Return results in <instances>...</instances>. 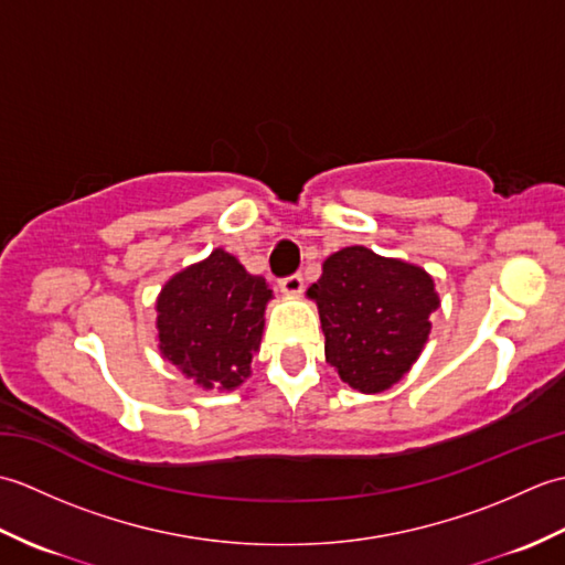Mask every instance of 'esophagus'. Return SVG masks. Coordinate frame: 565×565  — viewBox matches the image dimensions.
<instances>
[{"label": "esophagus", "mask_w": 565, "mask_h": 565, "mask_svg": "<svg viewBox=\"0 0 565 565\" xmlns=\"http://www.w3.org/2000/svg\"><path fill=\"white\" fill-rule=\"evenodd\" d=\"M279 289H281V294L284 296H301V291H303V276L301 274H291V276H286L284 281H279Z\"/></svg>", "instance_id": "obj_1"}]
</instances>
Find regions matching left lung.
Returning a JSON list of instances; mask_svg holds the SVG:
<instances>
[{"label": "left lung", "instance_id": "8db88e82", "mask_svg": "<svg viewBox=\"0 0 565 565\" xmlns=\"http://www.w3.org/2000/svg\"><path fill=\"white\" fill-rule=\"evenodd\" d=\"M306 296L318 306L326 362L352 391L369 395L388 391L413 369L439 308L431 274L364 245L322 262Z\"/></svg>", "mask_w": 565, "mask_h": 565}]
</instances>
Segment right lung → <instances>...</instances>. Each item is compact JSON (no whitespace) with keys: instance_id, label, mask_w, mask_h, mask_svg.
Listing matches in <instances>:
<instances>
[{"instance_id":"1","label":"right lung","mask_w":565,"mask_h":565,"mask_svg":"<svg viewBox=\"0 0 565 565\" xmlns=\"http://www.w3.org/2000/svg\"><path fill=\"white\" fill-rule=\"evenodd\" d=\"M271 289L223 247L164 281L154 301L158 350L201 391H235L252 376Z\"/></svg>"}]
</instances>
